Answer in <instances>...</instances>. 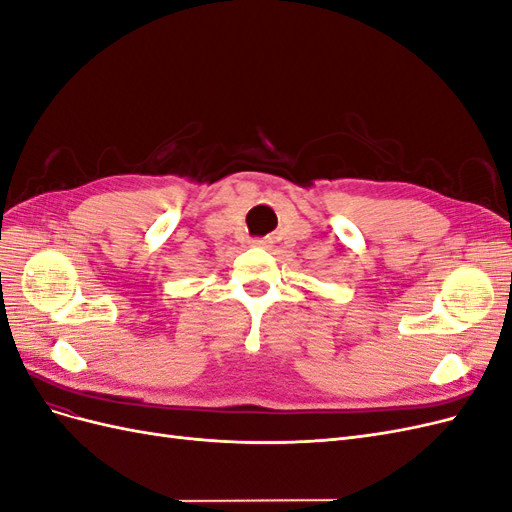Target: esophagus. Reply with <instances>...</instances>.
Masks as SVG:
<instances>
[{
	"instance_id": "obj_1",
	"label": "esophagus",
	"mask_w": 512,
	"mask_h": 512,
	"mask_svg": "<svg viewBox=\"0 0 512 512\" xmlns=\"http://www.w3.org/2000/svg\"><path fill=\"white\" fill-rule=\"evenodd\" d=\"M254 247H262V250H269V247L273 245V239L271 237H265V239H254L252 241Z\"/></svg>"
}]
</instances>
